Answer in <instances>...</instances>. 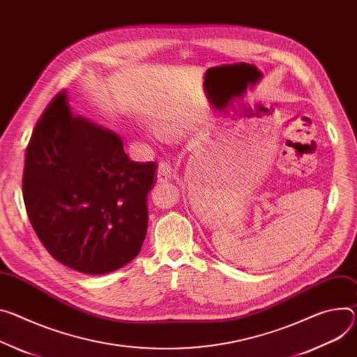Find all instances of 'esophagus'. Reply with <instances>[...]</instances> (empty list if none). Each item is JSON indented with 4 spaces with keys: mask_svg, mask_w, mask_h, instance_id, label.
Segmentation results:
<instances>
[{
    "mask_svg": "<svg viewBox=\"0 0 357 357\" xmlns=\"http://www.w3.org/2000/svg\"><path fill=\"white\" fill-rule=\"evenodd\" d=\"M158 182H169L174 178V168L168 159H162L156 171Z\"/></svg>",
    "mask_w": 357,
    "mask_h": 357,
    "instance_id": "obj_1",
    "label": "esophagus"
}]
</instances>
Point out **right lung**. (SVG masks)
Returning a JSON list of instances; mask_svg holds the SVG:
<instances>
[{
	"mask_svg": "<svg viewBox=\"0 0 357 357\" xmlns=\"http://www.w3.org/2000/svg\"><path fill=\"white\" fill-rule=\"evenodd\" d=\"M155 169L153 160L129 159L115 132L73 115L61 91L26 146V215L59 264L86 275L114 272L142 248Z\"/></svg>",
	"mask_w": 357,
	"mask_h": 357,
	"instance_id": "right-lung-1",
	"label": "right lung"
}]
</instances>
